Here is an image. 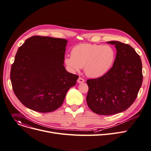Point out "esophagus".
Masks as SVG:
<instances>
[{"label":"esophagus","instance_id":"1","mask_svg":"<svg viewBox=\"0 0 151 151\" xmlns=\"http://www.w3.org/2000/svg\"><path fill=\"white\" fill-rule=\"evenodd\" d=\"M85 81V80L83 78H81V77H79L78 79V80H77V82L78 83H84Z\"/></svg>","mask_w":151,"mask_h":151}]
</instances>
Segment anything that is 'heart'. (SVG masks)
I'll return each instance as SVG.
<instances>
[{
	"instance_id": "b5f03b06",
	"label": "heart",
	"mask_w": 151,
	"mask_h": 151,
	"mask_svg": "<svg viewBox=\"0 0 151 151\" xmlns=\"http://www.w3.org/2000/svg\"><path fill=\"white\" fill-rule=\"evenodd\" d=\"M72 56H67L65 63L72 71L78 72L84 67L90 78L104 75L112 67L115 58L114 49L109 45L81 44L72 50Z\"/></svg>"
}]
</instances>
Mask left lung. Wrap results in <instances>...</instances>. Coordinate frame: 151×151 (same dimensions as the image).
Listing matches in <instances>:
<instances>
[{"instance_id": "left-lung-1", "label": "left lung", "mask_w": 151, "mask_h": 151, "mask_svg": "<svg viewBox=\"0 0 151 151\" xmlns=\"http://www.w3.org/2000/svg\"><path fill=\"white\" fill-rule=\"evenodd\" d=\"M107 43L116 49L112 67L101 77L87 80V105L94 113L103 115L127 109L135 101L143 81L142 60L135 50L118 41Z\"/></svg>"}]
</instances>
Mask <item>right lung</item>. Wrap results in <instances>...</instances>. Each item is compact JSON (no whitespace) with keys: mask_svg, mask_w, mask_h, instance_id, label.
Returning <instances> with one entry per match:
<instances>
[{"mask_svg":"<svg viewBox=\"0 0 151 151\" xmlns=\"http://www.w3.org/2000/svg\"><path fill=\"white\" fill-rule=\"evenodd\" d=\"M67 43L65 39L34 36L18 48L10 79L16 96L28 109L54 111L76 84L79 76L64 65Z\"/></svg>","mask_w":151,"mask_h":151,"instance_id":"obj_1","label":"right lung"}]
</instances>
